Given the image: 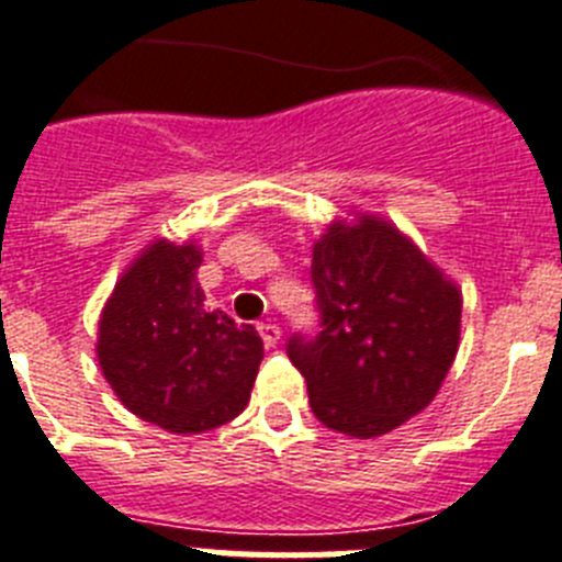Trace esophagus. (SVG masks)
<instances>
[{
    "mask_svg": "<svg viewBox=\"0 0 562 562\" xmlns=\"http://www.w3.org/2000/svg\"><path fill=\"white\" fill-rule=\"evenodd\" d=\"M258 335H261V340H265L267 349H272V346L281 340V329H278L276 324H258Z\"/></svg>",
    "mask_w": 562,
    "mask_h": 562,
    "instance_id": "obj_1",
    "label": "esophagus"
}]
</instances>
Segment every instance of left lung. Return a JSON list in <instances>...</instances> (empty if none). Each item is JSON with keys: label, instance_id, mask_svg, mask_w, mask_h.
Here are the masks:
<instances>
[{"label": "left lung", "instance_id": "1", "mask_svg": "<svg viewBox=\"0 0 562 562\" xmlns=\"http://www.w3.org/2000/svg\"><path fill=\"white\" fill-rule=\"evenodd\" d=\"M317 329L286 357L326 428L371 439L436 396L459 349L461 295L396 227L331 225L312 250Z\"/></svg>", "mask_w": 562, "mask_h": 562}]
</instances>
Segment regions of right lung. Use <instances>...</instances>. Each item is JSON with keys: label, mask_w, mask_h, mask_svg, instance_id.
<instances>
[{"label": "right lung", "mask_w": 562, "mask_h": 562, "mask_svg": "<svg viewBox=\"0 0 562 562\" xmlns=\"http://www.w3.org/2000/svg\"><path fill=\"white\" fill-rule=\"evenodd\" d=\"M202 252L157 241L117 281L101 315L98 360L132 414L171 434L220 428L245 411L265 342L207 310Z\"/></svg>", "instance_id": "right-lung-1"}]
</instances>
